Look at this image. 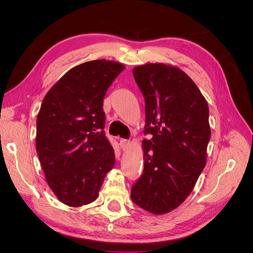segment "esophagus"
<instances>
[{
  "instance_id": "34e87169",
  "label": "esophagus",
  "mask_w": 253,
  "mask_h": 253,
  "mask_svg": "<svg viewBox=\"0 0 253 253\" xmlns=\"http://www.w3.org/2000/svg\"><path fill=\"white\" fill-rule=\"evenodd\" d=\"M129 144H131V141H129V140L120 139V147H121V149L124 150V151L126 150L129 147Z\"/></svg>"
}]
</instances>
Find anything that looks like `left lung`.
<instances>
[{"label": "left lung", "instance_id": "obj_1", "mask_svg": "<svg viewBox=\"0 0 253 253\" xmlns=\"http://www.w3.org/2000/svg\"><path fill=\"white\" fill-rule=\"evenodd\" d=\"M133 76L145 103L143 173L131 198L143 210L165 214L192 192L207 162L209 108L189 76L164 63L137 66Z\"/></svg>", "mask_w": 253, "mask_h": 253}]
</instances>
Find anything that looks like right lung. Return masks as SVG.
<instances>
[{"label":"right lung","instance_id":"1","mask_svg":"<svg viewBox=\"0 0 253 253\" xmlns=\"http://www.w3.org/2000/svg\"><path fill=\"white\" fill-rule=\"evenodd\" d=\"M124 70L114 61H88L68 71L43 99L37 117L38 157L49 188L67 206L94 202L115 165L102 105Z\"/></svg>","mask_w":253,"mask_h":253}]
</instances>
